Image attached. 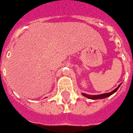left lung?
I'll return each instance as SVG.
<instances>
[{
  "label": "left lung",
  "instance_id": "left-lung-1",
  "mask_svg": "<svg viewBox=\"0 0 133 133\" xmlns=\"http://www.w3.org/2000/svg\"><path fill=\"white\" fill-rule=\"evenodd\" d=\"M122 83H120L119 85L115 90H113L111 92H109V93H105V94H99V95H90V94H85V93H81V94H82L83 96H85L86 98H88L89 99H93V100H96V99H105L107 97H109V96H110L111 95H112L113 94H115L118 89L119 88V86H121Z\"/></svg>",
  "mask_w": 133,
  "mask_h": 133
}]
</instances>
